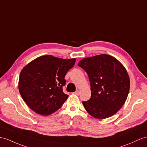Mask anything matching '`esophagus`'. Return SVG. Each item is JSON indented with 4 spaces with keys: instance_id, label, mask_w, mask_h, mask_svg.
Masks as SVG:
<instances>
[{
    "instance_id": "obj_1",
    "label": "esophagus",
    "mask_w": 147,
    "mask_h": 147,
    "mask_svg": "<svg viewBox=\"0 0 147 147\" xmlns=\"http://www.w3.org/2000/svg\"><path fill=\"white\" fill-rule=\"evenodd\" d=\"M74 94H76V95H80V90H76V92H74Z\"/></svg>"
}]
</instances>
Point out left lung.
I'll use <instances>...</instances> for the list:
<instances>
[{
  "label": "left lung",
  "instance_id": "obj_1",
  "mask_svg": "<svg viewBox=\"0 0 147 147\" xmlns=\"http://www.w3.org/2000/svg\"><path fill=\"white\" fill-rule=\"evenodd\" d=\"M78 65L87 72L91 97L82 102L87 112L97 119L112 117L123 105L130 90V78L115 57L101 54L81 60Z\"/></svg>",
  "mask_w": 147,
  "mask_h": 147
}]
</instances>
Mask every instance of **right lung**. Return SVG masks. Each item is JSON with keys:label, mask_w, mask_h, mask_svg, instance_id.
<instances>
[{"label": "right lung", "mask_w": 147, "mask_h": 147, "mask_svg": "<svg viewBox=\"0 0 147 147\" xmlns=\"http://www.w3.org/2000/svg\"><path fill=\"white\" fill-rule=\"evenodd\" d=\"M76 59H63L43 55L32 60L21 71L19 90L30 109L41 115L58 110L69 95L63 92L64 78Z\"/></svg>", "instance_id": "right-lung-1"}]
</instances>
